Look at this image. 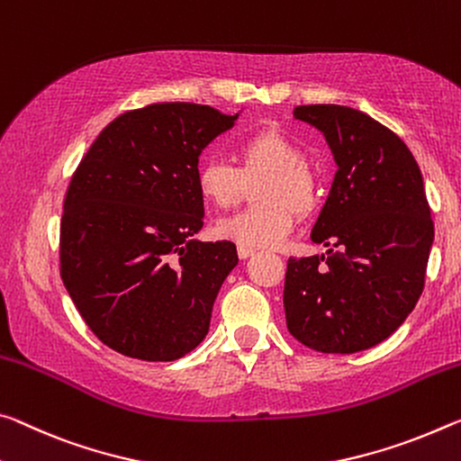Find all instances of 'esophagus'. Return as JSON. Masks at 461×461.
<instances>
[{
	"label": "esophagus",
	"mask_w": 461,
	"mask_h": 461,
	"mask_svg": "<svg viewBox=\"0 0 461 461\" xmlns=\"http://www.w3.org/2000/svg\"><path fill=\"white\" fill-rule=\"evenodd\" d=\"M254 254H257V250H254V248H248V246H238V257L240 258H250V257H254Z\"/></svg>",
	"instance_id": "obj_1"
}]
</instances>
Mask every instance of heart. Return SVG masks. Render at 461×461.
<instances>
[{
	"mask_svg": "<svg viewBox=\"0 0 461 461\" xmlns=\"http://www.w3.org/2000/svg\"><path fill=\"white\" fill-rule=\"evenodd\" d=\"M238 166L223 159H204L196 167V191L204 201L228 209L244 194L246 182L260 178L252 188L258 204L219 219L215 233L221 240L248 248L281 244L294 230L297 215H310L318 204L316 172L305 153L279 131H260L246 137L236 149Z\"/></svg>",
	"mask_w": 461,
	"mask_h": 461,
	"instance_id": "b5f03b06",
	"label": "heart"
}]
</instances>
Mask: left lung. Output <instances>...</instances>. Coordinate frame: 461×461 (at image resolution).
<instances>
[{
  "instance_id": "obj_1",
  "label": "left lung",
  "mask_w": 461,
  "mask_h": 461,
  "mask_svg": "<svg viewBox=\"0 0 461 461\" xmlns=\"http://www.w3.org/2000/svg\"><path fill=\"white\" fill-rule=\"evenodd\" d=\"M294 116L322 131L339 170L312 230L326 254L287 260V328L320 353H359L396 332L425 287L435 228L422 174L369 114L308 104Z\"/></svg>"
}]
</instances>
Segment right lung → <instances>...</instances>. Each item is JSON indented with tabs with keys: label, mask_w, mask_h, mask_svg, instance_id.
I'll return each mask as SVG.
<instances>
[{
	"label": "right lung",
	"mask_w": 461,
	"mask_h": 461,
	"mask_svg": "<svg viewBox=\"0 0 461 461\" xmlns=\"http://www.w3.org/2000/svg\"><path fill=\"white\" fill-rule=\"evenodd\" d=\"M238 114L193 102L127 111L100 131L73 172L61 217V279L90 330L116 353L174 361L209 332L238 265L203 228L199 156Z\"/></svg>",
	"instance_id": "add662e5"
}]
</instances>
